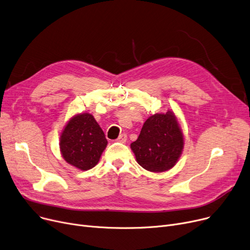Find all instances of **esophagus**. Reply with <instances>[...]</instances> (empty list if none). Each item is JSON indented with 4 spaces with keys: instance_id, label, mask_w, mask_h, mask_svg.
I'll return each mask as SVG.
<instances>
[{
    "instance_id": "1",
    "label": "esophagus",
    "mask_w": 250,
    "mask_h": 250,
    "mask_svg": "<svg viewBox=\"0 0 250 250\" xmlns=\"http://www.w3.org/2000/svg\"><path fill=\"white\" fill-rule=\"evenodd\" d=\"M126 140H127V136L125 134H122V135H120V137L118 138V140H116V141H118L119 143L125 144L126 142Z\"/></svg>"
}]
</instances>
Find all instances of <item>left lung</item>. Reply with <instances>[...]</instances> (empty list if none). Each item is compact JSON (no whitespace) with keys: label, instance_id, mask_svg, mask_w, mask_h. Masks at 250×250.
Segmentation results:
<instances>
[{"label":"left lung","instance_id":"1","mask_svg":"<svg viewBox=\"0 0 250 250\" xmlns=\"http://www.w3.org/2000/svg\"><path fill=\"white\" fill-rule=\"evenodd\" d=\"M183 146L182 130L170 110L149 116L138 140L130 144L139 165L149 172H165L173 168Z\"/></svg>","mask_w":250,"mask_h":250}]
</instances>
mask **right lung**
Masks as SVG:
<instances>
[{
    "label": "right lung",
    "mask_w": 250,
    "mask_h": 250,
    "mask_svg": "<svg viewBox=\"0 0 250 250\" xmlns=\"http://www.w3.org/2000/svg\"><path fill=\"white\" fill-rule=\"evenodd\" d=\"M106 145L104 130L89 113L75 115L66 125L60 137L62 157L82 171L94 167Z\"/></svg>",
    "instance_id": "obj_1"
}]
</instances>
